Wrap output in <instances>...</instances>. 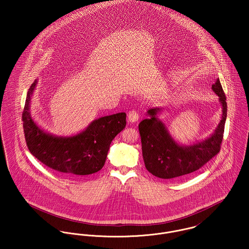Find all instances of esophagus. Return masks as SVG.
<instances>
[{
  "label": "esophagus",
  "instance_id": "esophagus-1",
  "mask_svg": "<svg viewBox=\"0 0 249 249\" xmlns=\"http://www.w3.org/2000/svg\"><path fill=\"white\" fill-rule=\"evenodd\" d=\"M127 118L130 123H135L139 119V112L136 110H130L127 114Z\"/></svg>",
  "mask_w": 249,
  "mask_h": 249
}]
</instances>
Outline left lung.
Wrapping results in <instances>:
<instances>
[{
	"instance_id": "obj_1",
	"label": "left lung",
	"mask_w": 249,
	"mask_h": 249,
	"mask_svg": "<svg viewBox=\"0 0 249 249\" xmlns=\"http://www.w3.org/2000/svg\"><path fill=\"white\" fill-rule=\"evenodd\" d=\"M222 106V118L214 133L203 142L184 146L175 142L165 124L156 118L159 108L147 111L149 118L139 124L144 166L153 176L163 179L182 177L203 167L220 150L227 115L226 97L219 79L212 85Z\"/></svg>"
}]
</instances>
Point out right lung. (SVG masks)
I'll list each match as a JSON object with an SVG mask.
<instances>
[{"label": "right lung", "instance_id": "obj_1", "mask_svg": "<svg viewBox=\"0 0 249 249\" xmlns=\"http://www.w3.org/2000/svg\"><path fill=\"white\" fill-rule=\"evenodd\" d=\"M30 87L22 114L25 140L31 153L41 163L65 177L88 176L105 165L112 140L125 127V113L95 120L81 133L72 137H55L41 130L30 114L31 97L36 88Z\"/></svg>", "mask_w": 249, "mask_h": 249}]
</instances>
